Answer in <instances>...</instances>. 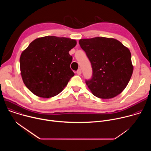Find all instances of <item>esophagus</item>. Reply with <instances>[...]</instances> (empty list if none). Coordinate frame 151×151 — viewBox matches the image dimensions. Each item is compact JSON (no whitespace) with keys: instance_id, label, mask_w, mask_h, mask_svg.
<instances>
[{"instance_id":"obj_1","label":"esophagus","mask_w":151,"mask_h":151,"mask_svg":"<svg viewBox=\"0 0 151 151\" xmlns=\"http://www.w3.org/2000/svg\"><path fill=\"white\" fill-rule=\"evenodd\" d=\"M76 73H77V74L78 75H81V73H82V71H81V69H79L77 71H76Z\"/></svg>"}]
</instances>
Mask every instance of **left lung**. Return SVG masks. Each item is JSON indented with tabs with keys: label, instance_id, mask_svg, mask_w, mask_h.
<instances>
[{
	"label": "left lung",
	"instance_id": "1",
	"mask_svg": "<svg viewBox=\"0 0 151 151\" xmlns=\"http://www.w3.org/2000/svg\"><path fill=\"white\" fill-rule=\"evenodd\" d=\"M79 43L91 64L92 76L85 83L93 94L103 99L119 94L133 73L130 50L113 38L82 39Z\"/></svg>",
	"mask_w": 151,
	"mask_h": 151
}]
</instances>
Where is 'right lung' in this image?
<instances>
[{"label":"right lung","instance_id":"1","mask_svg":"<svg viewBox=\"0 0 151 151\" xmlns=\"http://www.w3.org/2000/svg\"><path fill=\"white\" fill-rule=\"evenodd\" d=\"M76 41L48 36L32 42L19 59L21 74L27 88L36 96L50 98L57 96L75 75L70 68L69 51Z\"/></svg>","mask_w":151,"mask_h":151}]
</instances>
